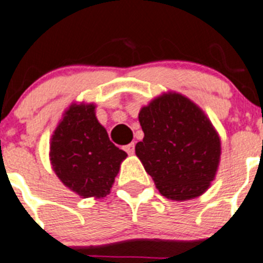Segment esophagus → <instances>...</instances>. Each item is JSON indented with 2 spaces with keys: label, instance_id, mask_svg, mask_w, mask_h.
I'll use <instances>...</instances> for the list:
<instances>
[{
  "label": "esophagus",
  "instance_id": "obj_1",
  "mask_svg": "<svg viewBox=\"0 0 263 263\" xmlns=\"http://www.w3.org/2000/svg\"><path fill=\"white\" fill-rule=\"evenodd\" d=\"M124 151H126L128 155H132V153L135 152V143H131V144H128V145L124 146Z\"/></svg>",
  "mask_w": 263,
  "mask_h": 263
}]
</instances>
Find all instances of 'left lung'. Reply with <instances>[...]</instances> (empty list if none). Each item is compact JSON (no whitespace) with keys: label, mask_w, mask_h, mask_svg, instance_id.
Segmentation results:
<instances>
[{"label":"left lung","mask_w":263,"mask_h":263,"mask_svg":"<svg viewBox=\"0 0 263 263\" xmlns=\"http://www.w3.org/2000/svg\"><path fill=\"white\" fill-rule=\"evenodd\" d=\"M144 139L135 152L161 195L189 200L202 195L216 176L220 137L211 120L179 93H164L139 112Z\"/></svg>","instance_id":"8db88e82"}]
</instances>
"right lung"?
I'll use <instances>...</instances> for the list:
<instances>
[{"label":"right lung","instance_id":"1","mask_svg":"<svg viewBox=\"0 0 263 263\" xmlns=\"http://www.w3.org/2000/svg\"><path fill=\"white\" fill-rule=\"evenodd\" d=\"M127 153L108 139L96 117L93 103H72L49 144L53 172L69 190L82 198H103L119 173Z\"/></svg>","mask_w":263,"mask_h":263}]
</instances>
